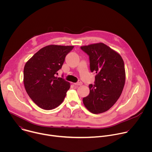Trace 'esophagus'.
<instances>
[{"instance_id":"obj_1","label":"esophagus","mask_w":152,"mask_h":152,"mask_svg":"<svg viewBox=\"0 0 152 152\" xmlns=\"http://www.w3.org/2000/svg\"><path fill=\"white\" fill-rule=\"evenodd\" d=\"M75 85H82V82L81 81H78L76 83H73Z\"/></svg>"}]
</instances>
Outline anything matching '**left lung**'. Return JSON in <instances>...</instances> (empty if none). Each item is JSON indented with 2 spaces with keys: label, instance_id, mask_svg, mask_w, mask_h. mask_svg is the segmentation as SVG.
Returning a JSON list of instances; mask_svg holds the SVG:
<instances>
[{
  "label": "left lung",
  "instance_id": "left-lung-1",
  "mask_svg": "<svg viewBox=\"0 0 152 152\" xmlns=\"http://www.w3.org/2000/svg\"><path fill=\"white\" fill-rule=\"evenodd\" d=\"M80 49L90 57V70L96 73L90 94L83 103L93 114L104 113L115 103L123 91L126 73L120 55L104 43L83 46Z\"/></svg>",
  "mask_w": 152,
  "mask_h": 152
}]
</instances>
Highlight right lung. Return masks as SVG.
<instances>
[{
  "label": "right lung",
  "instance_id": "1",
  "mask_svg": "<svg viewBox=\"0 0 152 152\" xmlns=\"http://www.w3.org/2000/svg\"><path fill=\"white\" fill-rule=\"evenodd\" d=\"M73 46L49 45L39 50L26 63L23 72L25 90L43 110H51L63 102L70 84L56 77Z\"/></svg>",
  "mask_w": 152,
  "mask_h": 152
}]
</instances>
